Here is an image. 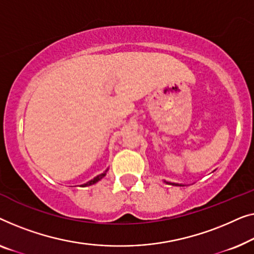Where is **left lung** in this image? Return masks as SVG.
Masks as SVG:
<instances>
[{"label":"left lung","instance_id":"8db88e82","mask_svg":"<svg viewBox=\"0 0 254 254\" xmlns=\"http://www.w3.org/2000/svg\"><path fill=\"white\" fill-rule=\"evenodd\" d=\"M166 182V181H164ZM167 184H171V185H176V187H183V185H181V184H176V183H170V182H166Z\"/></svg>","mask_w":254,"mask_h":254}]
</instances>
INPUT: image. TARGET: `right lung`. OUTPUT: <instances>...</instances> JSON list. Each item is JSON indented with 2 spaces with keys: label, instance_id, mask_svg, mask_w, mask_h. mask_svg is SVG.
I'll use <instances>...</instances> for the list:
<instances>
[{
  "label": "right lung",
  "instance_id": "add662e5",
  "mask_svg": "<svg viewBox=\"0 0 254 254\" xmlns=\"http://www.w3.org/2000/svg\"><path fill=\"white\" fill-rule=\"evenodd\" d=\"M107 171H108V169H107V170L105 171V173H102V174H100V175H98V176H96V177H94V178H93V180H91L90 182H87V183H85V184H83V185H81V187H83V188H85V187H90V185H93V184H95V183H96V182H99L100 180H101V178H103V177H105V176H106Z\"/></svg>",
  "mask_w": 254,
  "mask_h": 254
}]
</instances>
